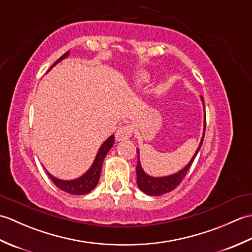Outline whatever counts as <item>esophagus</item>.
<instances>
[{
  "label": "esophagus",
  "mask_w": 252,
  "mask_h": 252,
  "mask_svg": "<svg viewBox=\"0 0 252 252\" xmlns=\"http://www.w3.org/2000/svg\"><path fill=\"white\" fill-rule=\"evenodd\" d=\"M132 132H133V126L130 125L120 126L119 129L116 131V140L118 142L126 141L127 138L131 137Z\"/></svg>",
  "instance_id": "obj_1"
}]
</instances>
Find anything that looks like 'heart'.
I'll return each instance as SVG.
<instances>
[{"instance_id":"heart-1","label":"heart","mask_w":252,"mask_h":252,"mask_svg":"<svg viewBox=\"0 0 252 252\" xmlns=\"http://www.w3.org/2000/svg\"><path fill=\"white\" fill-rule=\"evenodd\" d=\"M149 79H151V74L148 72H141L137 74V77L135 79V84L138 85V87H141V85L147 83L149 81Z\"/></svg>"}]
</instances>
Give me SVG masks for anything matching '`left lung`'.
I'll list each match as a JSON object with an SVG mask.
<instances>
[{
  "label": "left lung",
  "mask_w": 252,
  "mask_h": 252,
  "mask_svg": "<svg viewBox=\"0 0 252 252\" xmlns=\"http://www.w3.org/2000/svg\"><path fill=\"white\" fill-rule=\"evenodd\" d=\"M201 103L203 106V109H205V104H203V98L202 96H200ZM205 125H203V132H202V136L199 145H198V148L196 149V152L194 154V156L191 157L189 160V162L187 163L183 169H181L178 172H175L173 174L170 175H165V176H152L147 174L145 171H144L142 164H141V160H140V149H136L137 153V165H136V183L138 189H140L143 192H145L146 195L149 196H161L165 192H169L171 190H173L176 189V186H179V184L182 182V180L184 179L185 174L189 171V167L191 165L194 159L196 158L198 152L202 145L203 142V137H205V131H206V112H205Z\"/></svg>",
  "instance_id": "1"
}]
</instances>
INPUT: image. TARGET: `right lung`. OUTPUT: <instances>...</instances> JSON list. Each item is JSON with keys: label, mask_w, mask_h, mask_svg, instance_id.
Returning <instances> with one entry per match:
<instances>
[{"label": "right lung", "mask_w": 252, "mask_h": 252, "mask_svg": "<svg viewBox=\"0 0 252 252\" xmlns=\"http://www.w3.org/2000/svg\"><path fill=\"white\" fill-rule=\"evenodd\" d=\"M69 54H70V52L68 51L62 57L58 58V60L51 66L50 70L53 67L56 66L58 63L63 61L65 58H67L69 56ZM114 143H115V135L112 134L108 138H107V140L103 144H101L97 154H96V157L94 159L92 165H91L87 172L80 176V178H77L74 180H62V179L55 178V176L52 175L47 170H46V172H47V174H49L50 179L53 181V183H54L58 187V189L68 192V194H70V195L88 194V192L93 190L96 187V185L98 184L100 171H101V167H103L104 159L106 157V155L108 154V152L110 151L112 145H114Z\"/></svg>", "instance_id": "add662e5"}]
</instances>
